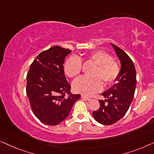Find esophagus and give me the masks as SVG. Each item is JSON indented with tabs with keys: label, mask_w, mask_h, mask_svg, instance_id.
I'll list each match as a JSON object with an SVG mask.
<instances>
[{
	"label": "esophagus",
	"mask_w": 154,
	"mask_h": 154,
	"mask_svg": "<svg viewBox=\"0 0 154 154\" xmlns=\"http://www.w3.org/2000/svg\"><path fill=\"white\" fill-rule=\"evenodd\" d=\"M82 98L83 100H87V101H90L91 100L90 98L88 97H86V96H84V95H82Z\"/></svg>",
	"instance_id": "34e87169"
}]
</instances>
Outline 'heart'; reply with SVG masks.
Returning <instances> with one entry per match:
<instances>
[{"instance_id":"obj_1","label":"heart","mask_w":154,"mask_h":154,"mask_svg":"<svg viewBox=\"0 0 154 154\" xmlns=\"http://www.w3.org/2000/svg\"><path fill=\"white\" fill-rule=\"evenodd\" d=\"M88 60L97 64L93 73L95 77L81 76L72 84L74 90L84 95L91 96L103 88L102 79L106 84L111 85L116 82L120 75V67L109 54L102 50H96L88 55ZM64 72L69 77H75L81 72L82 62L77 56H71L65 61Z\"/></svg>"}]
</instances>
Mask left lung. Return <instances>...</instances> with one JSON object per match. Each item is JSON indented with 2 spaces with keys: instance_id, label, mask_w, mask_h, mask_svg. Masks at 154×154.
<instances>
[{
  "instance_id": "1",
  "label": "left lung",
  "mask_w": 154,
  "mask_h": 154,
  "mask_svg": "<svg viewBox=\"0 0 154 154\" xmlns=\"http://www.w3.org/2000/svg\"><path fill=\"white\" fill-rule=\"evenodd\" d=\"M120 59L121 69L117 79L118 83L102 93L106 98L99 100L100 107L93 112L98 122L111 125L120 120L127 113L134 99L136 86V71L131 59L125 51L111 43Z\"/></svg>"
}]
</instances>
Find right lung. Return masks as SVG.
<instances>
[{
    "label": "right lung",
    "mask_w": 154,
    "mask_h": 154,
    "mask_svg": "<svg viewBox=\"0 0 154 154\" xmlns=\"http://www.w3.org/2000/svg\"><path fill=\"white\" fill-rule=\"evenodd\" d=\"M70 52L57 45L50 48L36 57L27 72L26 93L31 109L45 125L54 126L65 120L81 97L70 93L64 75V60Z\"/></svg>",
    "instance_id": "1"
}]
</instances>
